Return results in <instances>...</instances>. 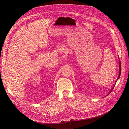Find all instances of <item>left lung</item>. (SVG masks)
Here are the masks:
<instances>
[{
    "label": "left lung",
    "instance_id": "left-lung-1",
    "mask_svg": "<svg viewBox=\"0 0 129 129\" xmlns=\"http://www.w3.org/2000/svg\"><path fill=\"white\" fill-rule=\"evenodd\" d=\"M119 76H118V79H117V80H118V79H119V77H120V73H121V63H120V61H119ZM113 89V88H112V89ZM112 90L111 91V92L112 91ZM111 92H110V93H111Z\"/></svg>",
    "mask_w": 129,
    "mask_h": 129
}]
</instances>
